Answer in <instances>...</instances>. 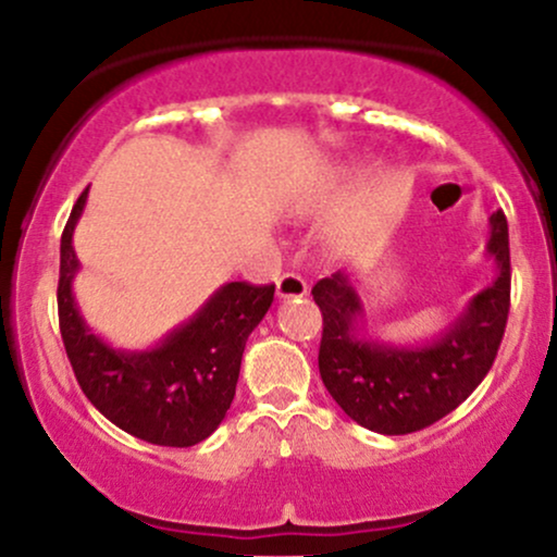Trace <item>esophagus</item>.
<instances>
[{"mask_svg": "<svg viewBox=\"0 0 557 557\" xmlns=\"http://www.w3.org/2000/svg\"><path fill=\"white\" fill-rule=\"evenodd\" d=\"M306 293H309V285L296 272H285L277 280V298H304Z\"/></svg>", "mask_w": 557, "mask_h": 557, "instance_id": "1", "label": "esophagus"}]
</instances>
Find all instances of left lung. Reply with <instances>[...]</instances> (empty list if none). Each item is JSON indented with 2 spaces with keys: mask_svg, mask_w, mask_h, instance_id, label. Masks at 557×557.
<instances>
[{
  "mask_svg": "<svg viewBox=\"0 0 557 557\" xmlns=\"http://www.w3.org/2000/svg\"><path fill=\"white\" fill-rule=\"evenodd\" d=\"M487 253L497 277L469 300L437 341L385 345L356 337L363 306L348 274L335 272L311 287L322 311L319 374L356 424L380 434H411L434 424L474 393L503 343L510 309L508 220L490 216Z\"/></svg>",
  "mask_w": 557,
  "mask_h": 557,
  "instance_id": "8db88e82",
  "label": "left lung"
}]
</instances>
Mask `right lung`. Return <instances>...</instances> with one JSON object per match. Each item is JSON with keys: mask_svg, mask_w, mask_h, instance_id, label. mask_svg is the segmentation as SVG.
Wrapping results in <instances>:
<instances>
[{"mask_svg": "<svg viewBox=\"0 0 557 557\" xmlns=\"http://www.w3.org/2000/svg\"><path fill=\"white\" fill-rule=\"evenodd\" d=\"M86 196L88 188L62 230L57 285L60 332L75 380L86 398L133 437L164 447L201 443L220 426L235 398L243 348L272 306L274 285H222L157 348L114 350L86 327L73 298L81 267L73 230Z\"/></svg>", "mask_w": 557, "mask_h": 557, "instance_id": "1", "label": "right lung"}]
</instances>
